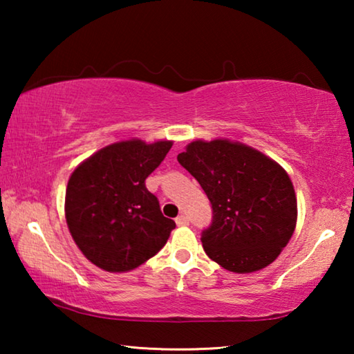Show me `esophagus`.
Returning <instances> with one entry per match:
<instances>
[{"instance_id": "1", "label": "esophagus", "mask_w": 354, "mask_h": 354, "mask_svg": "<svg viewBox=\"0 0 354 354\" xmlns=\"http://www.w3.org/2000/svg\"><path fill=\"white\" fill-rule=\"evenodd\" d=\"M176 225L178 226H187L189 225V217L187 215H179L176 218Z\"/></svg>"}]
</instances>
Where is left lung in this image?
Returning a JSON list of instances; mask_svg holds the SVG:
<instances>
[{"label":"left lung","mask_w":354,"mask_h":354,"mask_svg":"<svg viewBox=\"0 0 354 354\" xmlns=\"http://www.w3.org/2000/svg\"><path fill=\"white\" fill-rule=\"evenodd\" d=\"M178 162L212 205V223L201 234L212 261L230 272L251 273L277 259L297 225L295 190L283 167L227 139L192 142Z\"/></svg>","instance_id":"1"}]
</instances>
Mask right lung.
I'll list each match as a JSON object with an SVG mask.
<instances>
[{
  "label": "right lung",
  "instance_id": "obj_1",
  "mask_svg": "<svg viewBox=\"0 0 354 354\" xmlns=\"http://www.w3.org/2000/svg\"><path fill=\"white\" fill-rule=\"evenodd\" d=\"M173 142L131 139L101 148L71 173L65 218L82 254L106 272L134 270L167 243L175 221L160 212L145 179Z\"/></svg>",
  "mask_w": 354,
  "mask_h": 354
}]
</instances>
